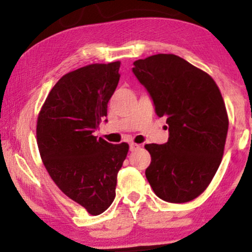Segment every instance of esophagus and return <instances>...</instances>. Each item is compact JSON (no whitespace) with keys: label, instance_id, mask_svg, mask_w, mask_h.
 Segmentation results:
<instances>
[{"label":"esophagus","instance_id":"34e87169","mask_svg":"<svg viewBox=\"0 0 252 252\" xmlns=\"http://www.w3.org/2000/svg\"><path fill=\"white\" fill-rule=\"evenodd\" d=\"M138 148H140V144L134 142L130 143V150H131V152H135V150H137Z\"/></svg>","mask_w":252,"mask_h":252}]
</instances>
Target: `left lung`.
Segmentation results:
<instances>
[{
	"mask_svg": "<svg viewBox=\"0 0 252 252\" xmlns=\"http://www.w3.org/2000/svg\"><path fill=\"white\" fill-rule=\"evenodd\" d=\"M132 72L148 90L169 138L146 144L147 180L164 201L189 202L209 187L224 154L228 117L213 78L174 54L136 60Z\"/></svg>",
	"mask_w": 252,
	"mask_h": 252,
	"instance_id": "left-lung-1",
	"label": "left lung"
}]
</instances>
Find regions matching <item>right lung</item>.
<instances>
[{
  "mask_svg": "<svg viewBox=\"0 0 252 252\" xmlns=\"http://www.w3.org/2000/svg\"><path fill=\"white\" fill-rule=\"evenodd\" d=\"M121 62L91 63L58 80L36 121V142L48 174L90 215L103 213L116 195L118 170L129 144H111L92 132L108 112Z\"/></svg>",
  "mask_w": 252,
  "mask_h": 252,
  "instance_id": "1",
  "label": "right lung"
}]
</instances>
